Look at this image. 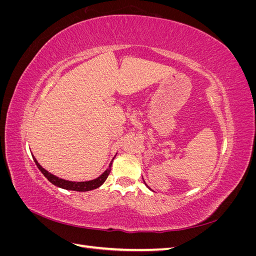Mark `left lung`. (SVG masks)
<instances>
[{"mask_svg":"<svg viewBox=\"0 0 256 256\" xmlns=\"http://www.w3.org/2000/svg\"><path fill=\"white\" fill-rule=\"evenodd\" d=\"M144 184H145V186H146V187H147V188H148V189H150V188L148 187V186H147V184H146V182H144ZM150 190H152V189H150Z\"/></svg>","mask_w":256,"mask_h":256,"instance_id":"obj_1","label":"left lung"}]
</instances>
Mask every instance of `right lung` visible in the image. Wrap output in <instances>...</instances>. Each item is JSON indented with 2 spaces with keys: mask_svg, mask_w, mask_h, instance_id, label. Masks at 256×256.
<instances>
[{
  "mask_svg": "<svg viewBox=\"0 0 256 256\" xmlns=\"http://www.w3.org/2000/svg\"><path fill=\"white\" fill-rule=\"evenodd\" d=\"M115 156H116V154H115ZM115 156H114V158H115ZM114 158H113V160H114ZM33 159L35 161L37 168L40 170V172L44 174V176L47 178V180L51 184H53L54 186H56V187L62 188V189L72 190V191H79V192H85V191L94 190V189L100 187V186H102L106 182L108 176H109V174L111 172L112 162H113V160H112L110 162L109 168H108L102 175L98 176L97 178H95V180H88V182H72V180H63V178H60V177H58L56 175L51 174L50 172L47 171V170H44L40 164H38V161L35 159V157H33Z\"/></svg>",
  "mask_w": 256,
  "mask_h": 256,
  "instance_id": "right-lung-1",
  "label": "right lung"
}]
</instances>
